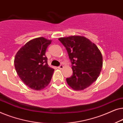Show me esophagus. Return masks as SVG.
<instances>
[{"label":"esophagus","instance_id":"1","mask_svg":"<svg viewBox=\"0 0 123 123\" xmlns=\"http://www.w3.org/2000/svg\"><path fill=\"white\" fill-rule=\"evenodd\" d=\"M63 67H63V65L61 64V65H60L59 66V67H58V68L59 69H63Z\"/></svg>","mask_w":123,"mask_h":123}]
</instances>
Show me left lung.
I'll list each match as a JSON object with an SVG mask.
<instances>
[{
	"instance_id": "8db88e82",
	"label": "left lung",
	"mask_w": 123,
	"mask_h": 123,
	"mask_svg": "<svg viewBox=\"0 0 123 123\" xmlns=\"http://www.w3.org/2000/svg\"><path fill=\"white\" fill-rule=\"evenodd\" d=\"M66 49L72 63L73 75L67 78L68 85L79 91L97 80L102 67V56L95 43L85 37L71 36L59 38Z\"/></svg>"
}]
</instances>
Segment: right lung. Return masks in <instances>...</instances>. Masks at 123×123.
I'll use <instances>...</instances> for the list:
<instances>
[{
	"instance_id": "obj_1",
	"label": "right lung",
	"mask_w": 123,
	"mask_h": 123,
	"mask_svg": "<svg viewBox=\"0 0 123 123\" xmlns=\"http://www.w3.org/2000/svg\"><path fill=\"white\" fill-rule=\"evenodd\" d=\"M51 43L44 37L30 40L20 49L14 58V66L21 80L30 88L41 90L48 86L54 69L49 67L45 56Z\"/></svg>"
}]
</instances>
